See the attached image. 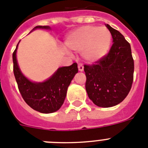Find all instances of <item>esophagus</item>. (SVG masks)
<instances>
[{"mask_svg": "<svg viewBox=\"0 0 148 148\" xmlns=\"http://www.w3.org/2000/svg\"><path fill=\"white\" fill-rule=\"evenodd\" d=\"M78 70H79L80 72H82L84 70V66L82 64H78Z\"/></svg>", "mask_w": 148, "mask_h": 148, "instance_id": "obj_1", "label": "esophagus"}]
</instances>
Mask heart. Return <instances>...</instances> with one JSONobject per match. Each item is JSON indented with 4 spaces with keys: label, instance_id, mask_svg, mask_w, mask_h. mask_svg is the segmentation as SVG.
<instances>
[{
    "label": "heart",
    "instance_id": "heart-1",
    "mask_svg": "<svg viewBox=\"0 0 148 148\" xmlns=\"http://www.w3.org/2000/svg\"><path fill=\"white\" fill-rule=\"evenodd\" d=\"M112 35L106 27L85 26L70 32L65 40L68 49L81 52L86 61L94 62L109 51Z\"/></svg>",
    "mask_w": 148,
    "mask_h": 148
}]
</instances>
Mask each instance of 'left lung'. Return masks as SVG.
Listing matches in <instances>:
<instances>
[{
  "label": "left lung",
  "mask_w": 148,
  "mask_h": 148,
  "mask_svg": "<svg viewBox=\"0 0 148 148\" xmlns=\"http://www.w3.org/2000/svg\"><path fill=\"white\" fill-rule=\"evenodd\" d=\"M113 38L109 53L93 64H84L85 87L90 100L101 108L121 103L130 92L134 61L130 44L118 30L106 24Z\"/></svg>",
  "instance_id": "8db88e82"
}]
</instances>
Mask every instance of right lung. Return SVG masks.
Returning a JSON list of instances; mask_svg holds the SVG:
<instances>
[{"label": "right lung", "mask_w": 148, "mask_h": 148, "mask_svg": "<svg viewBox=\"0 0 148 148\" xmlns=\"http://www.w3.org/2000/svg\"><path fill=\"white\" fill-rule=\"evenodd\" d=\"M38 28L49 29L50 27L37 26L33 29ZM18 44L12 54L13 72L23 100L30 108L40 113H51L58 110L64 104L70 82L78 73L77 64L58 68L45 82H32L23 75L18 66L16 58Z\"/></svg>", "instance_id": "obj_1"}]
</instances>
